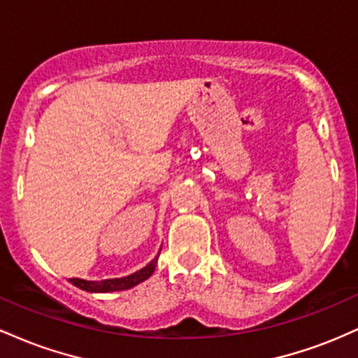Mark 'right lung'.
Here are the masks:
<instances>
[{
    "instance_id": "1",
    "label": "right lung",
    "mask_w": 358,
    "mask_h": 358,
    "mask_svg": "<svg viewBox=\"0 0 358 358\" xmlns=\"http://www.w3.org/2000/svg\"><path fill=\"white\" fill-rule=\"evenodd\" d=\"M158 256H159V252H158ZM158 256H156L153 261L150 262V264H146L143 269H139V271H136V273L129 274V276H124V278L102 279V281H87V279L72 278V279H69V281H71L73 286L80 287V289L89 291V293H113V291H124V289H129V287L139 285V282L146 281V279L155 273L156 262H158Z\"/></svg>"
}]
</instances>
